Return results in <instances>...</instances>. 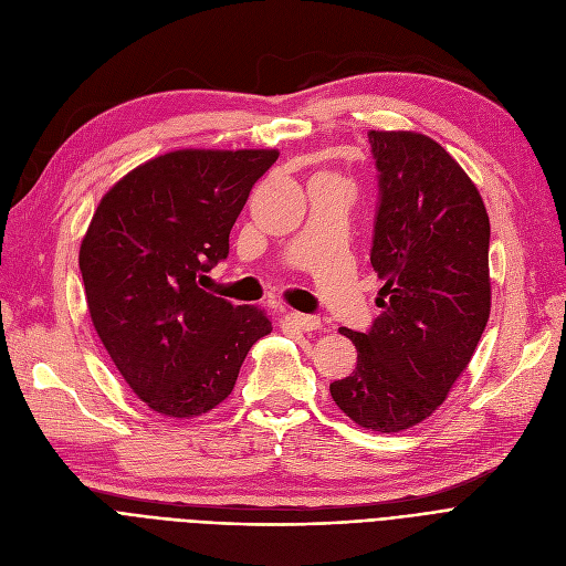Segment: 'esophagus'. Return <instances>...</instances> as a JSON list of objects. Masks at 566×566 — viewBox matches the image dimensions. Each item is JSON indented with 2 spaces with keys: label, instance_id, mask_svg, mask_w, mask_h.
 I'll return each mask as SVG.
<instances>
[{
  "label": "esophagus",
  "instance_id": "esophagus-1",
  "mask_svg": "<svg viewBox=\"0 0 566 566\" xmlns=\"http://www.w3.org/2000/svg\"><path fill=\"white\" fill-rule=\"evenodd\" d=\"M286 321L298 328L303 333H312V331H321V318L318 316H310V314H301V312H291L286 316Z\"/></svg>",
  "mask_w": 566,
  "mask_h": 566
}]
</instances>
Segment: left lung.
Wrapping results in <instances>:
<instances>
[{"instance_id":"8db88e82","label":"left lung","mask_w":566,"mask_h":566,"mask_svg":"<svg viewBox=\"0 0 566 566\" xmlns=\"http://www.w3.org/2000/svg\"><path fill=\"white\" fill-rule=\"evenodd\" d=\"M378 169L371 265L380 316L369 333L339 328L358 348L335 403L371 431L427 420L468 367L491 314L486 206L470 176L422 133L369 130Z\"/></svg>"}]
</instances>
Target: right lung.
I'll list each match as a JSON object with an SVG mask.
<instances>
[{
    "instance_id": "right-lung-1",
    "label": "right lung",
    "mask_w": 566,
    "mask_h": 566,
    "mask_svg": "<svg viewBox=\"0 0 566 566\" xmlns=\"http://www.w3.org/2000/svg\"><path fill=\"white\" fill-rule=\"evenodd\" d=\"M275 148H181L148 160L101 199L80 245L94 328L130 390L167 418L222 403L248 350L273 331L254 305L199 286Z\"/></svg>"
}]
</instances>
